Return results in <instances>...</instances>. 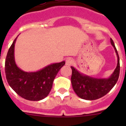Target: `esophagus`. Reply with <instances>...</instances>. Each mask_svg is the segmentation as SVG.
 I'll return each instance as SVG.
<instances>
[{"label":"esophagus","instance_id":"obj_1","mask_svg":"<svg viewBox=\"0 0 126 126\" xmlns=\"http://www.w3.org/2000/svg\"><path fill=\"white\" fill-rule=\"evenodd\" d=\"M73 62H74V61H73V59L69 57L67 59H66V60H65V65H71L73 64Z\"/></svg>","mask_w":126,"mask_h":126}]
</instances>
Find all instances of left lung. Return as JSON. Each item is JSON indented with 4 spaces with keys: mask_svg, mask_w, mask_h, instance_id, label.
Masks as SVG:
<instances>
[{
    "mask_svg": "<svg viewBox=\"0 0 126 126\" xmlns=\"http://www.w3.org/2000/svg\"><path fill=\"white\" fill-rule=\"evenodd\" d=\"M117 57V64L111 76L107 78H96L80 73L74 67L71 66V83L76 94L79 98L86 100H96L107 94L116 84L120 73L119 57L114 43L110 38Z\"/></svg>",
    "mask_w": 126,
    "mask_h": 126,
    "instance_id": "1",
    "label": "left lung"
}]
</instances>
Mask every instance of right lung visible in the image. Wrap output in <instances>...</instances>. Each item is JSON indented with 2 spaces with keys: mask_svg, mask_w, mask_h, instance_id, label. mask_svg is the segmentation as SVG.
I'll list each match as a JSON object with an SVG mask.
<instances>
[{
  "mask_svg": "<svg viewBox=\"0 0 126 126\" xmlns=\"http://www.w3.org/2000/svg\"><path fill=\"white\" fill-rule=\"evenodd\" d=\"M17 36L9 48L5 59V73L7 83L16 93L26 100H43L49 94L53 80L65 65V61L51 64L35 72L23 71L17 67L14 57V47Z\"/></svg>",
  "mask_w": 126,
  "mask_h": 126,
  "instance_id": "right-lung-1",
  "label": "right lung"
}]
</instances>
